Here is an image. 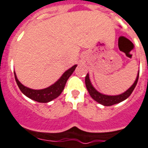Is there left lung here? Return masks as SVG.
I'll return each mask as SVG.
<instances>
[{
    "label": "left lung",
    "mask_w": 148,
    "mask_h": 148,
    "mask_svg": "<svg viewBox=\"0 0 148 148\" xmlns=\"http://www.w3.org/2000/svg\"><path fill=\"white\" fill-rule=\"evenodd\" d=\"M138 76H139V72L138 73V75H137V77H136V81H135L134 83L131 86L130 88L129 89L127 90L125 92L119 95H103V94L97 92V90L94 88L93 86L92 85V83H91L88 74H87V75L86 76L85 83H86V88L87 90H88V93H89L91 97H92L95 101H97L99 103H101V104L103 105V106H112V105L119 103L124 101V100H126L127 97H130V95L133 90H134L136 84H137V82H138Z\"/></svg>",
    "instance_id": "8db88e82"
}]
</instances>
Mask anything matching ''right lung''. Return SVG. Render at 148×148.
Instances as JSON below:
<instances>
[{
    "instance_id": "1",
    "label": "right lung",
    "mask_w": 148,
    "mask_h": 148,
    "mask_svg": "<svg viewBox=\"0 0 148 148\" xmlns=\"http://www.w3.org/2000/svg\"><path fill=\"white\" fill-rule=\"evenodd\" d=\"M76 67H77V65H74L69 70H67L54 84L51 85V86L46 88L39 90L32 89V88L24 86V85H22L18 81L15 73H14V74H15V79L18 86L19 87L20 90L24 95H26L27 97L32 99L33 101H37V102L47 103L60 95V94L62 93L65 88L67 80L69 77L73 74Z\"/></svg>"
}]
</instances>
